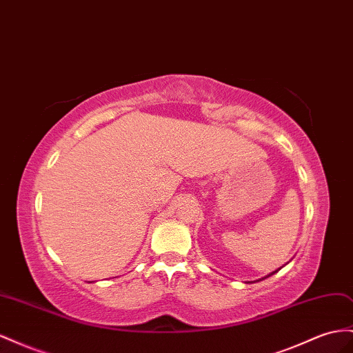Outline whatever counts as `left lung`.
Here are the masks:
<instances>
[{"mask_svg": "<svg viewBox=\"0 0 353 353\" xmlns=\"http://www.w3.org/2000/svg\"><path fill=\"white\" fill-rule=\"evenodd\" d=\"M278 270H279V269H278ZM278 270H274V272H272V273H270V274H268V276H265V278H269V276H272V274H273V273H276V272H278ZM263 279H264V278H263Z\"/></svg>", "mask_w": 353, "mask_h": 353, "instance_id": "left-lung-1", "label": "left lung"}]
</instances>
